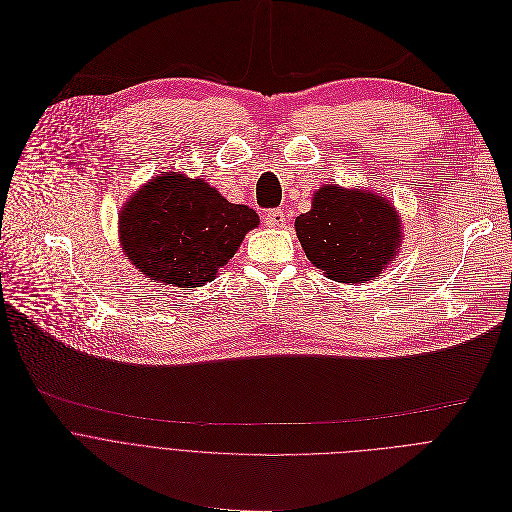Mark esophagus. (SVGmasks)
Returning <instances> with one entry per match:
<instances>
[{
    "label": "esophagus",
    "instance_id": "1",
    "mask_svg": "<svg viewBox=\"0 0 512 512\" xmlns=\"http://www.w3.org/2000/svg\"><path fill=\"white\" fill-rule=\"evenodd\" d=\"M264 224L270 228H282L286 224V214L282 210H268L264 214Z\"/></svg>",
    "mask_w": 512,
    "mask_h": 512
}]
</instances>
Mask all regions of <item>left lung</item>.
Listing matches in <instances>:
<instances>
[{
    "instance_id": "obj_1",
    "label": "left lung",
    "mask_w": 512,
    "mask_h": 512,
    "mask_svg": "<svg viewBox=\"0 0 512 512\" xmlns=\"http://www.w3.org/2000/svg\"><path fill=\"white\" fill-rule=\"evenodd\" d=\"M294 228L306 258L345 284L379 276L401 240L399 216L385 197L335 183L315 193L311 212L300 214Z\"/></svg>"
}]
</instances>
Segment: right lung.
I'll return each mask as SVG.
<instances>
[{
  "instance_id": "obj_1",
  "label": "right lung",
  "mask_w": 512,
  "mask_h": 512,
  "mask_svg": "<svg viewBox=\"0 0 512 512\" xmlns=\"http://www.w3.org/2000/svg\"><path fill=\"white\" fill-rule=\"evenodd\" d=\"M258 222L254 210L230 203L203 179L169 171L125 203L119 236L127 258L151 282L191 290L216 278Z\"/></svg>"
}]
</instances>
